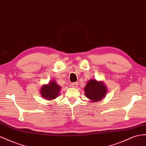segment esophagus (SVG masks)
<instances>
[{
  "label": "esophagus",
  "mask_w": 146,
  "mask_h": 146,
  "mask_svg": "<svg viewBox=\"0 0 146 146\" xmlns=\"http://www.w3.org/2000/svg\"><path fill=\"white\" fill-rule=\"evenodd\" d=\"M78 86V83H72V86L73 88H77Z\"/></svg>",
  "instance_id": "1"
}]
</instances>
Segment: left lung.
Wrapping results in <instances>:
<instances>
[{
    "label": "left lung",
    "mask_w": 146,
    "mask_h": 146,
    "mask_svg": "<svg viewBox=\"0 0 146 146\" xmlns=\"http://www.w3.org/2000/svg\"><path fill=\"white\" fill-rule=\"evenodd\" d=\"M85 96L91 102H96L101 100L107 92V88L102 81H98L95 79H91L84 88Z\"/></svg>",
    "instance_id": "8db88e82"
}]
</instances>
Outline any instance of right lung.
<instances>
[{
    "mask_svg": "<svg viewBox=\"0 0 146 146\" xmlns=\"http://www.w3.org/2000/svg\"><path fill=\"white\" fill-rule=\"evenodd\" d=\"M61 87L54 80L50 81L47 84L42 85L40 90V94L46 100H53L59 96Z\"/></svg>",
    "mask_w": 146,
    "mask_h": 146,
    "instance_id": "right-lung-1",
    "label": "right lung"
}]
</instances>
